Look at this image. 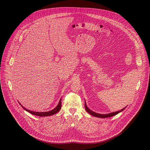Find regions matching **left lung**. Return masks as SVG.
<instances>
[{
    "instance_id": "left-lung-1",
    "label": "left lung",
    "mask_w": 150,
    "mask_h": 150,
    "mask_svg": "<svg viewBox=\"0 0 150 150\" xmlns=\"http://www.w3.org/2000/svg\"><path fill=\"white\" fill-rule=\"evenodd\" d=\"M85 103H84V106H85V109H86V110L89 113V114H91V115H92V116H95V117H101V118H106V117H111V116H115V115H117V113H119V112H122V110H124L127 107H125V108H124V109H121V110H119V111H117V112H112V113H108V114H99V113H95V112H93V111H92L91 109H89L88 108H87V105H86V101H85V102H84Z\"/></svg>"
}]
</instances>
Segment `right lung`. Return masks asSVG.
<instances>
[{
  "label": "right lung",
  "instance_id": "add662e5",
  "mask_svg": "<svg viewBox=\"0 0 150 150\" xmlns=\"http://www.w3.org/2000/svg\"><path fill=\"white\" fill-rule=\"evenodd\" d=\"M20 105L26 111L29 112L30 113H31L33 115H36V116H51V115L55 114L56 113H57L58 111H59V110L61 109V108H62V99H60V100H59V102L58 103V105L57 106L56 108H55L54 109H52V110H50L49 112H33V111H31V110H29L26 109L23 106H22L21 104H20Z\"/></svg>",
  "mask_w": 150,
  "mask_h": 150
}]
</instances>
